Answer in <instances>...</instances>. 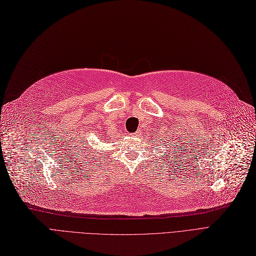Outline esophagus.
Listing matches in <instances>:
<instances>
[{
    "mask_svg": "<svg viewBox=\"0 0 256 256\" xmlns=\"http://www.w3.org/2000/svg\"><path fill=\"white\" fill-rule=\"evenodd\" d=\"M133 136H135V137H137V136H140V130H137V132H135V133L133 134Z\"/></svg>",
    "mask_w": 256,
    "mask_h": 256,
    "instance_id": "34e87169",
    "label": "esophagus"
}]
</instances>
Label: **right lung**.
<instances>
[{
    "mask_svg": "<svg viewBox=\"0 0 256 256\" xmlns=\"http://www.w3.org/2000/svg\"><path fill=\"white\" fill-rule=\"evenodd\" d=\"M101 138H102V137H101Z\"/></svg>",
    "mask_w": 256,
    "mask_h": 256,
    "instance_id": "right-lung-1",
    "label": "right lung"
}]
</instances>
